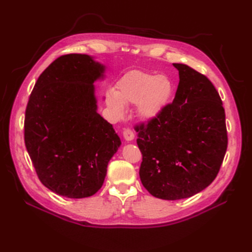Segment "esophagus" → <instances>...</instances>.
Instances as JSON below:
<instances>
[{"mask_svg": "<svg viewBox=\"0 0 252 252\" xmlns=\"http://www.w3.org/2000/svg\"><path fill=\"white\" fill-rule=\"evenodd\" d=\"M134 137H135L134 133H133L131 130L126 129L123 131V138H125L126 142H132L133 140H134Z\"/></svg>", "mask_w": 252, "mask_h": 252, "instance_id": "34e87169", "label": "esophagus"}]
</instances>
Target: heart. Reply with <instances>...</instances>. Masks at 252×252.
Returning a JSON list of instances; mask_svg holds the SVG:
<instances>
[{"instance_id": "heart-1", "label": "heart", "mask_w": 252, "mask_h": 252, "mask_svg": "<svg viewBox=\"0 0 252 252\" xmlns=\"http://www.w3.org/2000/svg\"><path fill=\"white\" fill-rule=\"evenodd\" d=\"M173 91V82L164 74L134 70L118 81L115 93H107L105 100L116 119L125 117L126 105L135 104L138 117L149 121L167 108Z\"/></svg>"}]
</instances>
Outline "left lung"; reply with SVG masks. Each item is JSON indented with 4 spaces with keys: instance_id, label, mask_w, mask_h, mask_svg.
Segmentation results:
<instances>
[{
    "instance_id": "1",
    "label": "left lung",
    "mask_w": 252,
    "mask_h": 252,
    "mask_svg": "<svg viewBox=\"0 0 252 252\" xmlns=\"http://www.w3.org/2000/svg\"><path fill=\"white\" fill-rule=\"evenodd\" d=\"M172 104L136 127L143 161L140 178L155 197L179 200L210 185L227 148L225 112L215 85L184 63Z\"/></svg>"
}]
</instances>
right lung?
I'll return each instance as SVG.
<instances>
[{
    "label": "right lung",
    "mask_w": 252,
    "mask_h": 252,
    "mask_svg": "<svg viewBox=\"0 0 252 252\" xmlns=\"http://www.w3.org/2000/svg\"><path fill=\"white\" fill-rule=\"evenodd\" d=\"M106 66L87 54L63 55L42 72L27 105L25 143L40 181L55 194L85 198L103 186L121 145L98 112L96 81Z\"/></svg>",
    "instance_id": "right-lung-1"
}]
</instances>
